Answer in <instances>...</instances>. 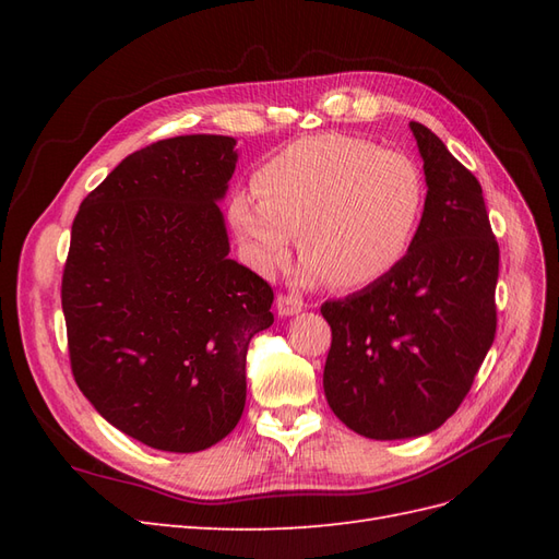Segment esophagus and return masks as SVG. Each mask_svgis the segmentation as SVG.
Masks as SVG:
<instances>
[{
	"label": "esophagus",
	"mask_w": 559,
	"mask_h": 559,
	"mask_svg": "<svg viewBox=\"0 0 559 559\" xmlns=\"http://www.w3.org/2000/svg\"><path fill=\"white\" fill-rule=\"evenodd\" d=\"M302 310V300L296 294H280L277 296V314L280 317H292Z\"/></svg>",
	"instance_id": "1"
}]
</instances>
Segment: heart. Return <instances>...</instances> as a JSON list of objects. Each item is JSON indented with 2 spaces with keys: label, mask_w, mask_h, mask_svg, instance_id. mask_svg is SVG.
<instances>
[{
  "label": "heart",
  "mask_w": 559,
  "mask_h": 559,
  "mask_svg": "<svg viewBox=\"0 0 559 559\" xmlns=\"http://www.w3.org/2000/svg\"><path fill=\"white\" fill-rule=\"evenodd\" d=\"M235 193L228 218L247 261L277 267L298 230L306 273L341 289L373 284L411 251L425 212L427 186L417 163L343 132L292 142Z\"/></svg>",
  "instance_id": "heart-1"
}]
</instances>
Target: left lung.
Instances as JSON below:
<instances>
[{"label": "left lung", "mask_w": 559, "mask_h": 559, "mask_svg": "<svg viewBox=\"0 0 559 559\" xmlns=\"http://www.w3.org/2000/svg\"><path fill=\"white\" fill-rule=\"evenodd\" d=\"M427 200L405 259L366 289L326 300L324 392L376 441L425 436L454 415L497 333L499 245L478 179L421 123Z\"/></svg>", "instance_id": "1"}]
</instances>
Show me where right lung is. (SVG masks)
Listing matches in <instances>:
<instances>
[{"label":"right lung","instance_id":"1","mask_svg":"<svg viewBox=\"0 0 559 559\" xmlns=\"http://www.w3.org/2000/svg\"><path fill=\"white\" fill-rule=\"evenodd\" d=\"M238 163L224 134H181L118 163L83 198L62 273L72 373L134 441L200 452L238 425L247 347L273 324V286L228 259Z\"/></svg>","mask_w":559,"mask_h":559}]
</instances>
